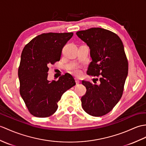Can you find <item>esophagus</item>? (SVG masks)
<instances>
[{"label": "esophagus", "instance_id": "obj_1", "mask_svg": "<svg viewBox=\"0 0 146 146\" xmlns=\"http://www.w3.org/2000/svg\"><path fill=\"white\" fill-rule=\"evenodd\" d=\"M75 81L76 84H79L80 83V80L78 78H75Z\"/></svg>", "mask_w": 146, "mask_h": 146}]
</instances>
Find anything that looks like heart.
I'll list each match as a JSON object with an SVG mask.
<instances>
[{"instance_id": "heart-1", "label": "heart", "mask_w": 146, "mask_h": 146, "mask_svg": "<svg viewBox=\"0 0 146 146\" xmlns=\"http://www.w3.org/2000/svg\"><path fill=\"white\" fill-rule=\"evenodd\" d=\"M72 72L74 74H75V75L77 76H79L81 74V69L78 66H75V67H73L72 68Z\"/></svg>"}]
</instances>
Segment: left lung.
I'll return each mask as SVG.
<instances>
[{"label": "left lung", "mask_w": 146, "mask_h": 146, "mask_svg": "<svg viewBox=\"0 0 146 146\" xmlns=\"http://www.w3.org/2000/svg\"><path fill=\"white\" fill-rule=\"evenodd\" d=\"M90 50L92 62L87 74L100 76V84L82 81L86 92L81 99L84 111L101 116L119 102L128 74V62L123 43L116 33L102 28H91L76 33Z\"/></svg>", "instance_id": "obj_1"}]
</instances>
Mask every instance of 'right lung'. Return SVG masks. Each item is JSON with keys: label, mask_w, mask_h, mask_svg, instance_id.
Returning a JSON list of instances; mask_svg holds the SVG:
<instances>
[{"label": "right lung", "mask_w": 146, "mask_h": 146, "mask_svg": "<svg viewBox=\"0 0 146 146\" xmlns=\"http://www.w3.org/2000/svg\"><path fill=\"white\" fill-rule=\"evenodd\" d=\"M73 35L72 32L42 33L32 39L22 51L18 71L20 93L34 116L52 115L63 94L76 84L69 73L56 81L47 79L48 66L60 60L63 47Z\"/></svg>", "instance_id": "obj_1"}]
</instances>
